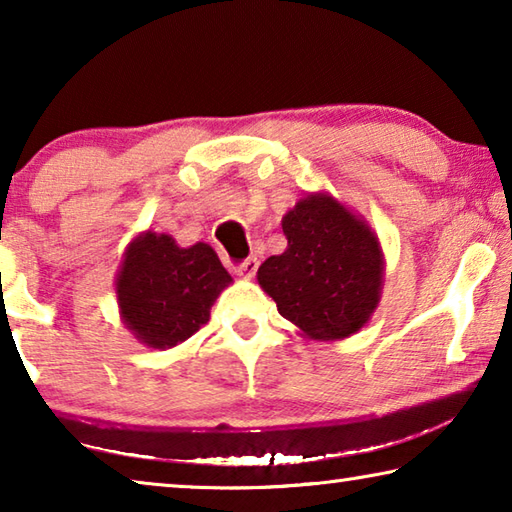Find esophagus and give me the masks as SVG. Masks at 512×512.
Masks as SVG:
<instances>
[{
    "label": "esophagus",
    "instance_id": "obj_1",
    "mask_svg": "<svg viewBox=\"0 0 512 512\" xmlns=\"http://www.w3.org/2000/svg\"><path fill=\"white\" fill-rule=\"evenodd\" d=\"M257 266H259V259H257V257H248L246 262H241V264L237 266V275H241V277H253L255 271H257Z\"/></svg>",
    "mask_w": 512,
    "mask_h": 512
}]
</instances>
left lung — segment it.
I'll return each mask as SVG.
<instances>
[{"label":"left lung","mask_w":512,"mask_h":512,"mask_svg":"<svg viewBox=\"0 0 512 512\" xmlns=\"http://www.w3.org/2000/svg\"><path fill=\"white\" fill-rule=\"evenodd\" d=\"M287 250L259 266L257 280L277 311L309 339H345L368 323L381 291L377 237L327 194L284 214Z\"/></svg>","instance_id":"8db88e82"}]
</instances>
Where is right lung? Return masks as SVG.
<instances>
[{
    "instance_id": "add662e5",
    "label": "right lung",
    "mask_w": 512,
    "mask_h": 512,
    "mask_svg": "<svg viewBox=\"0 0 512 512\" xmlns=\"http://www.w3.org/2000/svg\"><path fill=\"white\" fill-rule=\"evenodd\" d=\"M232 277L207 244L176 246L169 235L137 237L121 262L117 300L128 329L155 350L187 341Z\"/></svg>"
}]
</instances>
